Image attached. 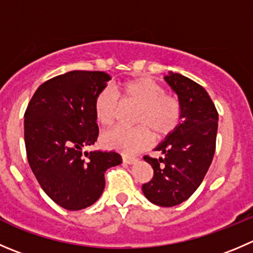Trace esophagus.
I'll return each mask as SVG.
<instances>
[{
	"mask_svg": "<svg viewBox=\"0 0 253 253\" xmlns=\"http://www.w3.org/2000/svg\"><path fill=\"white\" fill-rule=\"evenodd\" d=\"M122 161H124V163H127V164H133L137 162V158L136 157H132V156H127V154H124L122 156Z\"/></svg>",
	"mask_w": 253,
	"mask_h": 253,
	"instance_id": "34e87169",
	"label": "esophagus"
}]
</instances>
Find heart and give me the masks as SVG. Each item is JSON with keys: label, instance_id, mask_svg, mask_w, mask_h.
Returning <instances> with one entry per match:
<instances>
[{"label": "heart", "instance_id": "obj_1", "mask_svg": "<svg viewBox=\"0 0 253 253\" xmlns=\"http://www.w3.org/2000/svg\"><path fill=\"white\" fill-rule=\"evenodd\" d=\"M117 97L122 104L137 105L132 128L116 127L101 136V144L109 149L131 152L143 149L151 143L152 133L157 137L170 133L180 121L181 106L178 97L164 92V89L148 78H136L104 89L94 101L97 124L112 126L117 116Z\"/></svg>", "mask_w": 253, "mask_h": 253}]
</instances>
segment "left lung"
Masks as SVG:
<instances>
[{
    "label": "left lung",
    "instance_id": "obj_1",
    "mask_svg": "<svg viewBox=\"0 0 253 253\" xmlns=\"http://www.w3.org/2000/svg\"><path fill=\"white\" fill-rule=\"evenodd\" d=\"M164 79L178 95L181 122L156 148L163 158L143 157L153 176L142 192L153 204L170 208L185 202L202 184L214 158L219 114L202 85L178 73Z\"/></svg>",
    "mask_w": 253,
    "mask_h": 253
}]
</instances>
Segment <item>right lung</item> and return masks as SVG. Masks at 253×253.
<instances>
[{
  "label": "right lung",
  "instance_id": "right-lung-1",
  "mask_svg": "<svg viewBox=\"0 0 253 253\" xmlns=\"http://www.w3.org/2000/svg\"><path fill=\"white\" fill-rule=\"evenodd\" d=\"M111 79L104 72L74 70L43 83L24 112L28 163L39 185L59 207L82 210L105 188V171L121 164L116 152H84L95 143L97 94Z\"/></svg>",
  "mask_w": 253,
  "mask_h": 253
}]
</instances>
